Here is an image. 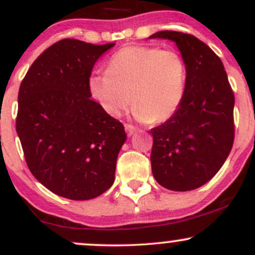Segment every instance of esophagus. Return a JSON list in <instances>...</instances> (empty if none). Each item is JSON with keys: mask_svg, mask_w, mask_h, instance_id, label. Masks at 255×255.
<instances>
[{"mask_svg": "<svg viewBox=\"0 0 255 255\" xmlns=\"http://www.w3.org/2000/svg\"><path fill=\"white\" fill-rule=\"evenodd\" d=\"M125 129H126V133H127V135L131 136L134 133H135L136 128L131 125H125Z\"/></svg>", "mask_w": 255, "mask_h": 255, "instance_id": "1", "label": "esophagus"}]
</instances>
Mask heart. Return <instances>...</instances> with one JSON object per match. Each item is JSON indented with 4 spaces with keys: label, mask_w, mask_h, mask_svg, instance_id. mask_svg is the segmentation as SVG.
Returning a JSON list of instances; mask_svg holds the SVG:
<instances>
[{
    "label": "heart",
    "mask_w": 255,
    "mask_h": 255,
    "mask_svg": "<svg viewBox=\"0 0 255 255\" xmlns=\"http://www.w3.org/2000/svg\"><path fill=\"white\" fill-rule=\"evenodd\" d=\"M186 79V64L176 50L129 45L110 57L108 71L90 75L89 90L109 116H121L131 101L134 118L157 125L180 109Z\"/></svg>",
    "instance_id": "heart-1"
}]
</instances>
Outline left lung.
Segmentation results:
<instances>
[{
    "instance_id": "obj_1",
    "label": "left lung",
    "mask_w": 255,
    "mask_h": 255,
    "mask_svg": "<svg viewBox=\"0 0 255 255\" xmlns=\"http://www.w3.org/2000/svg\"><path fill=\"white\" fill-rule=\"evenodd\" d=\"M150 38L176 44L187 71L180 109L150 130L152 174L166 189L192 191L209 182L229 156L235 97L221 58L197 37L160 31Z\"/></svg>"
}]
</instances>
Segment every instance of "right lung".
<instances>
[{"label":"right lung","instance_id":"1","mask_svg":"<svg viewBox=\"0 0 255 255\" xmlns=\"http://www.w3.org/2000/svg\"><path fill=\"white\" fill-rule=\"evenodd\" d=\"M114 45L60 40L37 57L20 85L16 133L28 169L71 200L93 199L113 186L127 139L124 125L89 90L93 66Z\"/></svg>","mask_w":255,"mask_h":255}]
</instances>
